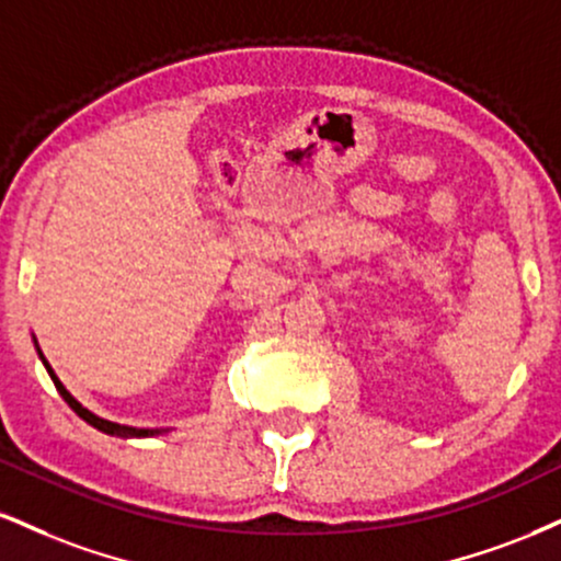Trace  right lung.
Masks as SVG:
<instances>
[{
  "mask_svg": "<svg viewBox=\"0 0 561 561\" xmlns=\"http://www.w3.org/2000/svg\"><path fill=\"white\" fill-rule=\"evenodd\" d=\"M42 360H44V355H42ZM44 366H46V370H49V376H51V381H54V387H57V391L59 394H62V400L70 404L72 410H76V413L83 417L85 423H91L93 428H99V431H104V434H110V436H153V434H159V431H153V428H130V426H119V423H112V421H104V417H99V415H93L91 410H85L83 404H80L76 397L70 394V391H67L62 383H59V379L57 376H54V370L49 368V363L44 360Z\"/></svg>",
  "mask_w": 561,
  "mask_h": 561,
  "instance_id": "add662e5",
  "label": "right lung"
}]
</instances>
